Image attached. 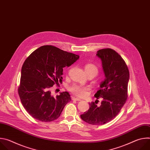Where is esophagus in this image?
Wrapping results in <instances>:
<instances>
[{
	"instance_id": "34e87169",
	"label": "esophagus",
	"mask_w": 150,
	"mask_h": 150,
	"mask_svg": "<svg viewBox=\"0 0 150 150\" xmlns=\"http://www.w3.org/2000/svg\"><path fill=\"white\" fill-rule=\"evenodd\" d=\"M72 100H75V101H81L80 98H76V97H72Z\"/></svg>"
}]
</instances>
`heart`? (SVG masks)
<instances>
[{"mask_svg": "<svg viewBox=\"0 0 150 150\" xmlns=\"http://www.w3.org/2000/svg\"><path fill=\"white\" fill-rule=\"evenodd\" d=\"M84 70L87 74L96 76L98 72V69L96 65L91 63H87L84 65ZM69 90L79 97H83L86 96L88 93V88L87 87L82 86L81 85L74 83L69 87Z\"/></svg>", "mask_w": 150, "mask_h": 150, "instance_id": "1", "label": "heart"}]
</instances>
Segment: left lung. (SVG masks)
I'll list each match as a JSON object with an SVG mask.
<instances>
[{
	"mask_svg": "<svg viewBox=\"0 0 150 150\" xmlns=\"http://www.w3.org/2000/svg\"><path fill=\"white\" fill-rule=\"evenodd\" d=\"M97 56L101 60L105 79L100 83V90L94 96L103 98L100 106L94 102L81 118L91 125H99L113 119L120 112L127 98V85L129 72L122 57L112 49L97 51Z\"/></svg>",
	"mask_w": 150,
	"mask_h": 150,
	"instance_id": "left-lung-1",
	"label": "left lung"
}]
</instances>
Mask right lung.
Segmentation results:
<instances>
[{
    "label": "right lung",
    "mask_w": 150,
    "mask_h": 150,
    "mask_svg": "<svg viewBox=\"0 0 150 150\" xmlns=\"http://www.w3.org/2000/svg\"><path fill=\"white\" fill-rule=\"evenodd\" d=\"M79 56L53 46H42L25 60L21 69L18 94L24 108L34 119L52 122L57 119L71 101L68 92L51 96L54 84L62 82L63 68L69 67Z\"/></svg>",
    "instance_id": "1"
}]
</instances>
